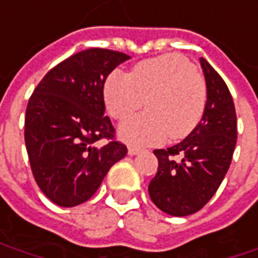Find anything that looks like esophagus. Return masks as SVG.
I'll return each mask as SVG.
<instances>
[{
	"label": "esophagus",
	"instance_id": "34e87169",
	"mask_svg": "<svg viewBox=\"0 0 258 258\" xmlns=\"http://www.w3.org/2000/svg\"><path fill=\"white\" fill-rule=\"evenodd\" d=\"M140 152H142V149H140V147H136V146H130L128 147V155H131V156L139 155Z\"/></svg>",
	"mask_w": 258,
	"mask_h": 258
}]
</instances>
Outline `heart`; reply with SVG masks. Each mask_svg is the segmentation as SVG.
Listing matches in <instances>:
<instances>
[{"label":"heart","instance_id":"obj_1","mask_svg":"<svg viewBox=\"0 0 258 258\" xmlns=\"http://www.w3.org/2000/svg\"><path fill=\"white\" fill-rule=\"evenodd\" d=\"M103 99L109 115L122 121L139 111L147 99V112L119 127L122 140L136 146L162 143L168 136H189L205 115V79L179 53H165L137 62L130 74L114 71L105 82Z\"/></svg>","mask_w":258,"mask_h":258}]
</instances>
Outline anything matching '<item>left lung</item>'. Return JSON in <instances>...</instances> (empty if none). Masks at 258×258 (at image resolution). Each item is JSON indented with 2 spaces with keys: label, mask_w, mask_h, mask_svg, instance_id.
Listing matches in <instances>:
<instances>
[{
  "label": "left lung",
  "mask_w": 258,
  "mask_h": 258,
  "mask_svg": "<svg viewBox=\"0 0 258 258\" xmlns=\"http://www.w3.org/2000/svg\"><path fill=\"white\" fill-rule=\"evenodd\" d=\"M207 100L205 115L181 143L153 153L158 172L149 184V194L162 212L188 216L215 196L229 169L236 144V114L231 92L205 58Z\"/></svg>",
  "instance_id": "left-lung-1"
}]
</instances>
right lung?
<instances>
[{"instance_id": "1", "label": "right lung", "mask_w": 258, "mask_h": 258, "mask_svg": "<svg viewBox=\"0 0 258 258\" xmlns=\"http://www.w3.org/2000/svg\"><path fill=\"white\" fill-rule=\"evenodd\" d=\"M127 53L90 48L46 73L29 99L24 142L42 192L61 207L87 202L111 166L127 155L105 114L103 86ZM108 140L99 146L100 140Z\"/></svg>"}]
</instances>
